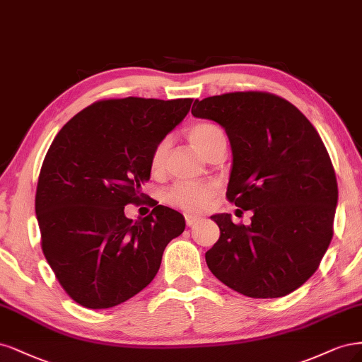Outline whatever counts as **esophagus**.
<instances>
[{
	"mask_svg": "<svg viewBox=\"0 0 362 362\" xmlns=\"http://www.w3.org/2000/svg\"><path fill=\"white\" fill-rule=\"evenodd\" d=\"M198 219H200V218L195 216V215H189V214H186V215H185L186 224H188L189 227H191V226H194V224H197V223H198Z\"/></svg>",
	"mask_w": 362,
	"mask_h": 362,
	"instance_id": "esophagus-1",
	"label": "esophagus"
}]
</instances>
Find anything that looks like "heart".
I'll return each instance as SVG.
<instances>
[{"instance_id":"b5f03b06","label":"heart","mask_w":362,"mask_h":362,"mask_svg":"<svg viewBox=\"0 0 362 362\" xmlns=\"http://www.w3.org/2000/svg\"><path fill=\"white\" fill-rule=\"evenodd\" d=\"M189 141L192 146L200 151L203 156L211 150L218 141L224 139V132L221 131V127L209 123V122H200L195 123L189 127L188 131ZM168 141H162L155 148L153 155H151L150 165L153 171H159L162 164H164V158L167 153ZM215 188L212 185H192V183H177L165 194V202L174 207L182 209V211L188 214L200 212L206 207L207 202L211 200L214 195Z\"/></svg>"}]
</instances>
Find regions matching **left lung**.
I'll use <instances>...</instances> for the list:
<instances>
[{"label":"left lung","mask_w":362,"mask_h":362,"mask_svg":"<svg viewBox=\"0 0 362 362\" xmlns=\"http://www.w3.org/2000/svg\"><path fill=\"white\" fill-rule=\"evenodd\" d=\"M191 112L226 129L227 198L254 214L250 226L211 216L221 236L206 252L209 269L245 296L291 293L317 271L332 239L338 188L320 135L295 105L263 91L195 100Z\"/></svg>","instance_id":"left-lung-1"}]
</instances>
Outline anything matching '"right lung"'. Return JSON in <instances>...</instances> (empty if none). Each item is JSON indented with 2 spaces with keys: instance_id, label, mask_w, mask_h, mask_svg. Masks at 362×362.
Listing matches in <instances>:
<instances>
[{
  "instance_id": "add662e5",
  "label": "right lung",
  "mask_w": 362,
  "mask_h": 362,
  "mask_svg": "<svg viewBox=\"0 0 362 362\" xmlns=\"http://www.w3.org/2000/svg\"><path fill=\"white\" fill-rule=\"evenodd\" d=\"M191 103L100 100L54 138L37 182L36 215L46 262L79 305L111 308L139 293L158 274L170 240L183 233L177 211L159 204L132 221L124 206L143 203L151 155Z\"/></svg>"
}]
</instances>
